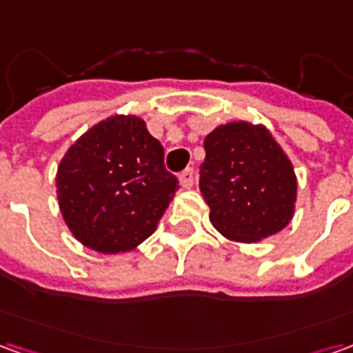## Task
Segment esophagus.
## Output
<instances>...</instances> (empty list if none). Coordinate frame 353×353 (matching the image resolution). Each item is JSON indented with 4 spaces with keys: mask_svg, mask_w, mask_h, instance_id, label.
<instances>
[{
    "mask_svg": "<svg viewBox=\"0 0 353 353\" xmlns=\"http://www.w3.org/2000/svg\"><path fill=\"white\" fill-rule=\"evenodd\" d=\"M179 183H181L183 189L192 187V183H194V170L189 168V170H185V172H181V174H179Z\"/></svg>",
    "mask_w": 353,
    "mask_h": 353,
    "instance_id": "obj_1",
    "label": "esophagus"
}]
</instances>
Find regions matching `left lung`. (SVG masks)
Masks as SVG:
<instances>
[{
  "instance_id": "left-lung-1",
  "label": "left lung",
  "mask_w": 353,
  "mask_h": 353,
  "mask_svg": "<svg viewBox=\"0 0 353 353\" xmlns=\"http://www.w3.org/2000/svg\"><path fill=\"white\" fill-rule=\"evenodd\" d=\"M204 149L200 191L223 236L252 244L291 221L295 172L265 126L225 124L208 134Z\"/></svg>"
}]
</instances>
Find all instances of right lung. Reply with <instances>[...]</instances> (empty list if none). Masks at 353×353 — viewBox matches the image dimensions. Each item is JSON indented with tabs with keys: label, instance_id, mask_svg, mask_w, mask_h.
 I'll return each mask as SVG.
<instances>
[{
	"label": "right lung",
	"instance_id": "obj_1",
	"mask_svg": "<svg viewBox=\"0 0 353 353\" xmlns=\"http://www.w3.org/2000/svg\"><path fill=\"white\" fill-rule=\"evenodd\" d=\"M179 181L164 166V147L139 117L101 121L73 143L58 166L65 225L90 250H134L157 229Z\"/></svg>",
	"mask_w": 353,
	"mask_h": 353
}]
</instances>
